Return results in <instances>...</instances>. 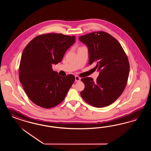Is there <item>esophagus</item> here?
<instances>
[{
	"label": "esophagus",
	"mask_w": 151,
	"mask_h": 151,
	"mask_svg": "<svg viewBox=\"0 0 151 151\" xmlns=\"http://www.w3.org/2000/svg\"><path fill=\"white\" fill-rule=\"evenodd\" d=\"M80 80H81V78L78 77V76H75V81L78 82V81H80Z\"/></svg>",
	"instance_id": "esophagus-1"
}]
</instances>
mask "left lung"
Listing matches in <instances>:
<instances>
[{
  "label": "left lung",
  "instance_id": "8db88e82",
  "mask_svg": "<svg viewBox=\"0 0 151 151\" xmlns=\"http://www.w3.org/2000/svg\"><path fill=\"white\" fill-rule=\"evenodd\" d=\"M88 49V64L100 71L96 81L82 78L83 100L96 107L110 105L121 95L127 85L129 71L128 58L114 37L104 32H93L78 37Z\"/></svg>",
  "mask_w": 151,
  "mask_h": 151
}]
</instances>
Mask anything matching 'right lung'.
Here are the masks:
<instances>
[{
  "mask_svg": "<svg viewBox=\"0 0 151 151\" xmlns=\"http://www.w3.org/2000/svg\"><path fill=\"white\" fill-rule=\"evenodd\" d=\"M75 41V36L50 33L35 37L25 47L19 65V80L35 105L49 109L64 100L75 78L71 74L59 76L52 65L62 60Z\"/></svg>",
  "mask_w": 151,
  "mask_h": 151,
  "instance_id": "1",
  "label": "right lung"
}]
</instances>
